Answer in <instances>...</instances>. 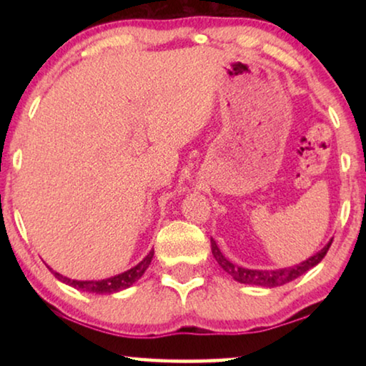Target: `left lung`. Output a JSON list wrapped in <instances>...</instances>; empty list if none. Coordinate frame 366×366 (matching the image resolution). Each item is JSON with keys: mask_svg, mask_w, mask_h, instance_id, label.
<instances>
[{"mask_svg": "<svg viewBox=\"0 0 366 366\" xmlns=\"http://www.w3.org/2000/svg\"><path fill=\"white\" fill-rule=\"evenodd\" d=\"M331 242L332 239L323 247V249L315 253L313 257L307 258L305 262L289 266V268H277V269H249V268H244V266H239L232 262H229V259L221 253L214 239H212V252L218 264L227 272V274L232 276L234 281H237L240 284H250V286H262V287L271 289V287H277V286H282V284L294 281L299 276H302L303 272H307L308 269H312L313 266H317L321 259L325 258L326 252L330 250Z\"/></svg>", "mask_w": 366, "mask_h": 366, "instance_id": "left-lung-1", "label": "left lung"}]
</instances>
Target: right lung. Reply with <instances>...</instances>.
<instances>
[{
	"mask_svg": "<svg viewBox=\"0 0 366 366\" xmlns=\"http://www.w3.org/2000/svg\"><path fill=\"white\" fill-rule=\"evenodd\" d=\"M154 255V250H150V253L142 259L140 263H137L134 266V268L119 272V274L116 276H111L107 277V280H92V281H79V280H71V277L59 274V272L53 271L51 268L48 266V269L53 272L54 277H58L61 282L67 284V286H71L77 290H82V292H89V294H116V292H121V290L131 287L132 284L137 282L142 276H144V272L147 271L148 266H150L152 259Z\"/></svg>",
	"mask_w": 366,
	"mask_h": 366,
	"instance_id": "right-lung-1",
	"label": "right lung"
}]
</instances>
